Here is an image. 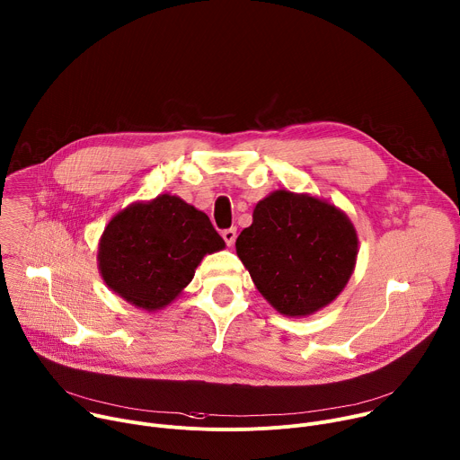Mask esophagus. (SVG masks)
Instances as JSON below:
<instances>
[{"mask_svg":"<svg viewBox=\"0 0 460 460\" xmlns=\"http://www.w3.org/2000/svg\"><path fill=\"white\" fill-rule=\"evenodd\" d=\"M222 236H224V240H226V243L229 245V247H233V243H234V240H236V227H231V229H226L224 233H222Z\"/></svg>","mask_w":460,"mask_h":460,"instance_id":"esophagus-1","label":"esophagus"}]
</instances>
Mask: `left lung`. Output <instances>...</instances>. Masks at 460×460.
Returning <instances> with one entry per match:
<instances>
[{"instance_id": "left-lung-1", "label": "left lung", "mask_w": 460, "mask_h": 460, "mask_svg": "<svg viewBox=\"0 0 460 460\" xmlns=\"http://www.w3.org/2000/svg\"><path fill=\"white\" fill-rule=\"evenodd\" d=\"M236 254L256 289L280 314L309 316L348 286L358 254L349 217L335 204L279 189L260 200Z\"/></svg>"}]
</instances>
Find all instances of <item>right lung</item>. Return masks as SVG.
<instances>
[{
  "mask_svg": "<svg viewBox=\"0 0 460 460\" xmlns=\"http://www.w3.org/2000/svg\"><path fill=\"white\" fill-rule=\"evenodd\" d=\"M224 247L206 213L164 192L111 218L98 242V270L112 293L155 313L181 295L206 254Z\"/></svg>",
  "mask_w": 460,
  "mask_h": 460,
  "instance_id": "right-lung-1",
  "label": "right lung"
}]
</instances>
